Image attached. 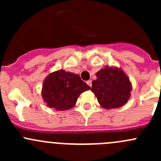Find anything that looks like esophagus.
Instances as JSON below:
<instances>
[{"instance_id":"1","label":"esophagus","mask_w":161,"mask_h":161,"mask_svg":"<svg viewBox=\"0 0 161 161\" xmlns=\"http://www.w3.org/2000/svg\"><path fill=\"white\" fill-rule=\"evenodd\" d=\"M86 83H87V85L89 86L92 87V81H91V80H89V81H87V82H86Z\"/></svg>"}]
</instances>
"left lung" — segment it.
<instances>
[{
  "label": "left lung",
  "mask_w": 161,
  "mask_h": 161,
  "mask_svg": "<svg viewBox=\"0 0 161 161\" xmlns=\"http://www.w3.org/2000/svg\"><path fill=\"white\" fill-rule=\"evenodd\" d=\"M96 75L97 79L92 81L91 90L102 108L114 109L126 104L130 98L132 87L122 69L106 66Z\"/></svg>",
  "instance_id": "left-lung-1"
}]
</instances>
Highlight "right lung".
I'll return each instance as SVG.
<instances>
[{
    "instance_id": "right-lung-1",
    "label": "right lung",
    "mask_w": 161,
    "mask_h": 161,
    "mask_svg": "<svg viewBox=\"0 0 161 161\" xmlns=\"http://www.w3.org/2000/svg\"><path fill=\"white\" fill-rule=\"evenodd\" d=\"M89 90L90 87L79 75L61 69L47 76L41 94L47 106L57 111H66L75 105L82 92Z\"/></svg>"
}]
</instances>
